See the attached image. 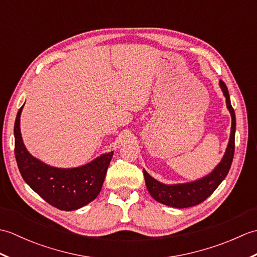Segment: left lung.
<instances>
[{"instance_id":"obj_1","label":"left lung","mask_w":257,"mask_h":257,"mask_svg":"<svg viewBox=\"0 0 257 257\" xmlns=\"http://www.w3.org/2000/svg\"><path fill=\"white\" fill-rule=\"evenodd\" d=\"M220 88L225 97L226 107L230 111L232 118L231 124V134L224 156L217 166L213 170L198 180L185 183H176V184H166L158 181L152 178L150 174L144 169V176L147 189L152 198L168 206L177 207V209H183V207L194 206L200 204L201 202L206 200L209 196L214 192L216 188L219 187L223 180L227 176L228 171L233 161L234 148H235V129H236V120L235 112L231 105L230 95L225 84L220 80Z\"/></svg>"}]
</instances>
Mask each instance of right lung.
Wrapping results in <instances>:
<instances>
[{"label": "right lung", "mask_w": 257, "mask_h": 257, "mask_svg": "<svg viewBox=\"0 0 257 257\" xmlns=\"http://www.w3.org/2000/svg\"><path fill=\"white\" fill-rule=\"evenodd\" d=\"M20 108L14 124L15 159L24 181L47 203L58 210L73 211L88 204L99 194L113 151L106 152L86 165L56 168L32 156L21 134Z\"/></svg>", "instance_id": "add662e5"}]
</instances>
